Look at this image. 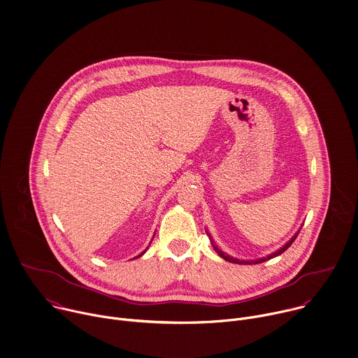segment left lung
Instances as JSON below:
<instances>
[{"mask_svg":"<svg viewBox=\"0 0 358 358\" xmlns=\"http://www.w3.org/2000/svg\"><path fill=\"white\" fill-rule=\"evenodd\" d=\"M207 232V235L210 236V239H211V245H213V248H214V250L224 259V260H227V262H229V263H238V264H257V263H263V262H266V260H270V259H273V257H275V256H278V255H281L282 252H285L289 246H291V243L295 241V238L298 236V234H299V229L295 232V235L285 243V245H282L280 249H277L275 252H273V253H270V255H267V256H264V257H260V259H255V260H242V259H236V257H232V256H229L228 253H225L221 248H218V245L214 242V239L211 238V235L208 234V231H206Z\"/></svg>","mask_w":358,"mask_h":358,"instance_id":"8db88e82","label":"left lung"}]
</instances>
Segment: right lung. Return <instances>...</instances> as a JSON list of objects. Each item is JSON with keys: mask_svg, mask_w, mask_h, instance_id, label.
<instances>
[{"mask_svg": "<svg viewBox=\"0 0 358 358\" xmlns=\"http://www.w3.org/2000/svg\"><path fill=\"white\" fill-rule=\"evenodd\" d=\"M154 235H155V234H154ZM147 249H148V248H147ZM147 249H145V250H147ZM145 250H144V252H141V253H140V255H138V256H136V257H134V259H137V257H140V256H143V255H144V253H145Z\"/></svg>", "mask_w": 358, "mask_h": 358, "instance_id": "obj_1", "label": "right lung"}]
</instances>
